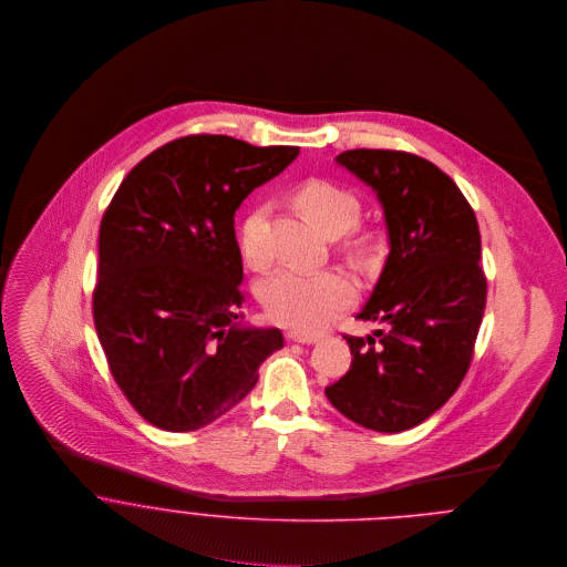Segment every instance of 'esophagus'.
<instances>
[{
    "instance_id": "34e87169",
    "label": "esophagus",
    "mask_w": 567,
    "mask_h": 567,
    "mask_svg": "<svg viewBox=\"0 0 567 567\" xmlns=\"http://www.w3.org/2000/svg\"><path fill=\"white\" fill-rule=\"evenodd\" d=\"M286 336H288V340H292V342H301V344H312V342H317V340H319V336H317V333H308V331H297V329L288 331Z\"/></svg>"
}]
</instances>
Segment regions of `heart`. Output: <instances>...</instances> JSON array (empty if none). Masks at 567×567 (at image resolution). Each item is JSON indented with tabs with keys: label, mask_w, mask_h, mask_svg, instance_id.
I'll return each instance as SVG.
<instances>
[{
	"label": "heart",
	"mask_w": 567,
	"mask_h": 567,
	"mask_svg": "<svg viewBox=\"0 0 567 567\" xmlns=\"http://www.w3.org/2000/svg\"><path fill=\"white\" fill-rule=\"evenodd\" d=\"M295 200L299 209L329 236H338L353 227L360 214V203L349 189L323 178L306 181L297 189ZM264 227V207L250 212L244 218L240 248L244 259L250 266H264L268 261ZM353 246L358 250H367L371 240L360 236L353 238ZM259 297L270 319L297 329H317L353 299V284L338 270L310 272L299 268H284L264 279Z\"/></svg>",
	"instance_id": "obj_1"
}]
</instances>
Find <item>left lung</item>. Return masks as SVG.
I'll list each match as a JSON object with an SVG mask.
<instances>
[{
  "label": "left lung",
  "instance_id": "obj_1",
  "mask_svg": "<svg viewBox=\"0 0 567 567\" xmlns=\"http://www.w3.org/2000/svg\"><path fill=\"white\" fill-rule=\"evenodd\" d=\"M336 162L375 189L391 252L358 312L384 327L367 338L344 333L353 360L324 395L362 427L404 432L470 371L486 303L478 220L458 185L423 157L358 148Z\"/></svg>",
  "mask_w": 567,
  "mask_h": 567
}]
</instances>
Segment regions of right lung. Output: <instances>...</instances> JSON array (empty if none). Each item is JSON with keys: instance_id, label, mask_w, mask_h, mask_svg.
<instances>
[{"instance_id": "right-lung-1", "label": "right lung", "mask_w": 567, "mask_h": 567, "mask_svg": "<svg viewBox=\"0 0 567 567\" xmlns=\"http://www.w3.org/2000/svg\"><path fill=\"white\" fill-rule=\"evenodd\" d=\"M187 135L137 163L109 203L97 240L93 323L124 398L167 432L198 430L250 393L279 329L244 327V198L297 159Z\"/></svg>"}]
</instances>
